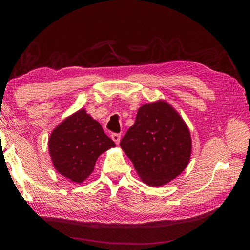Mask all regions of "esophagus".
<instances>
[{"instance_id": "obj_1", "label": "esophagus", "mask_w": 250, "mask_h": 250, "mask_svg": "<svg viewBox=\"0 0 250 250\" xmlns=\"http://www.w3.org/2000/svg\"><path fill=\"white\" fill-rule=\"evenodd\" d=\"M111 139L115 141L116 145H119V142L121 140V135L119 133H112L111 134Z\"/></svg>"}]
</instances>
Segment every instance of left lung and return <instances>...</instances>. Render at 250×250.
Masks as SVG:
<instances>
[{
  "mask_svg": "<svg viewBox=\"0 0 250 250\" xmlns=\"http://www.w3.org/2000/svg\"><path fill=\"white\" fill-rule=\"evenodd\" d=\"M143 183L162 186L188 167L192 153L188 126L164 100L146 104L120 142Z\"/></svg>",
  "mask_w": 250,
  "mask_h": 250,
  "instance_id": "1",
  "label": "left lung"
}]
</instances>
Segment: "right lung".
Wrapping results in <instances>:
<instances>
[{
    "label": "right lung",
    "instance_id": "right-lung-1",
    "mask_svg": "<svg viewBox=\"0 0 250 250\" xmlns=\"http://www.w3.org/2000/svg\"><path fill=\"white\" fill-rule=\"evenodd\" d=\"M115 146L99 122L84 109L62 120L48 139V151L55 170L77 184L91 174L99 155Z\"/></svg>",
    "mask_w": 250,
    "mask_h": 250
}]
</instances>
